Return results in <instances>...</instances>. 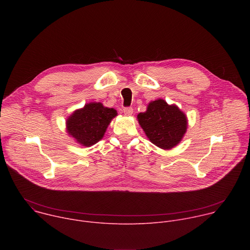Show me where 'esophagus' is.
Here are the masks:
<instances>
[{
  "label": "esophagus",
  "instance_id": "34e87169",
  "mask_svg": "<svg viewBox=\"0 0 250 250\" xmlns=\"http://www.w3.org/2000/svg\"><path fill=\"white\" fill-rule=\"evenodd\" d=\"M123 112H124L125 115L130 116V115H132V113H133V109H132V108H125V109L123 110Z\"/></svg>",
  "mask_w": 250,
  "mask_h": 250
}]
</instances>
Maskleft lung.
Masks as SVG:
<instances>
[{"instance_id": "left-lung-1", "label": "left lung", "mask_w": 250, "mask_h": 250, "mask_svg": "<svg viewBox=\"0 0 250 250\" xmlns=\"http://www.w3.org/2000/svg\"><path fill=\"white\" fill-rule=\"evenodd\" d=\"M137 121L147 138L164 150L179 145L188 127L185 113L175 104H169L163 99L151 101L146 111L137 115Z\"/></svg>"}]
</instances>
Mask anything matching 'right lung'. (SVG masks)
<instances>
[{
    "label": "right lung",
    "instance_id": "obj_1",
    "mask_svg": "<svg viewBox=\"0 0 250 250\" xmlns=\"http://www.w3.org/2000/svg\"><path fill=\"white\" fill-rule=\"evenodd\" d=\"M118 116L113 108L100 102H91L75 110L66 120V131L77 144L90 147L99 142L112 120Z\"/></svg>",
    "mask_w": 250,
    "mask_h": 250
}]
</instances>
